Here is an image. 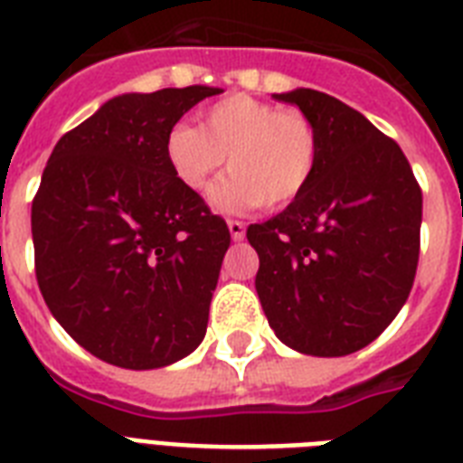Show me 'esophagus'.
Returning <instances> with one entry per match:
<instances>
[{"label": "esophagus", "mask_w": 463, "mask_h": 463, "mask_svg": "<svg viewBox=\"0 0 463 463\" xmlns=\"http://www.w3.org/2000/svg\"><path fill=\"white\" fill-rule=\"evenodd\" d=\"M228 228H231V238L232 240L245 238V223H242V221H235V218H231V221H228Z\"/></svg>", "instance_id": "esophagus-1"}]
</instances>
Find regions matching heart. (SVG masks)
Segmentation results:
<instances>
[{"label": "heart", "instance_id": "b5f03b06", "mask_svg": "<svg viewBox=\"0 0 463 463\" xmlns=\"http://www.w3.org/2000/svg\"><path fill=\"white\" fill-rule=\"evenodd\" d=\"M322 141L312 119L250 96H228L202 112V127L175 125L165 154L189 192H203L228 163L231 173L211 189L221 211L281 209L303 194L319 165Z\"/></svg>", "mask_w": 463, "mask_h": 463}]
</instances>
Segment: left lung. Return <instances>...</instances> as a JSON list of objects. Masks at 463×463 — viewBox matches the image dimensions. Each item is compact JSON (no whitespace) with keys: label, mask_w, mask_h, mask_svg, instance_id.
<instances>
[{"label":"left lung","mask_w":463,"mask_h":463,"mask_svg":"<svg viewBox=\"0 0 463 463\" xmlns=\"http://www.w3.org/2000/svg\"><path fill=\"white\" fill-rule=\"evenodd\" d=\"M276 98L315 122L322 151L303 194L247 228L254 286L283 344L348 355L387 329L413 288L423 192L399 144L358 110L312 89Z\"/></svg>","instance_id":"left-lung-1"}]
</instances>
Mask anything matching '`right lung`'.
I'll use <instances>...</instances> for the list:
<instances>
[{
    "label": "right lung",
    "instance_id": "1",
    "mask_svg": "<svg viewBox=\"0 0 463 463\" xmlns=\"http://www.w3.org/2000/svg\"><path fill=\"white\" fill-rule=\"evenodd\" d=\"M209 86L127 93L57 141L33 196L35 279L96 358L154 370L202 344L231 231L167 163L175 122Z\"/></svg>",
    "mask_w": 463,
    "mask_h": 463
}]
</instances>
